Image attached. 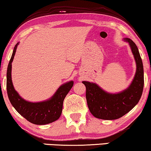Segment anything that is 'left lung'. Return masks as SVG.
Here are the masks:
<instances>
[{
    "label": "left lung",
    "mask_w": 151,
    "mask_h": 151,
    "mask_svg": "<svg viewBox=\"0 0 151 151\" xmlns=\"http://www.w3.org/2000/svg\"><path fill=\"white\" fill-rule=\"evenodd\" d=\"M134 55L137 70L133 81L127 89L112 94L104 91L96 83L82 81L86 86V98L91 113L95 118L103 120H115L132 109L139 102L144 89V68L138 48L132 40L125 38Z\"/></svg>",
    "instance_id": "obj_1"
}]
</instances>
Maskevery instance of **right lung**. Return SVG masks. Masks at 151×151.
<instances>
[{"label": "right lung", "instance_id": "right-lung-1", "mask_svg": "<svg viewBox=\"0 0 151 151\" xmlns=\"http://www.w3.org/2000/svg\"><path fill=\"white\" fill-rule=\"evenodd\" d=\"M19 42L15 45L7 70V93L12 105L19 114L27 121L35 125H46L56 121L60 118L65 98L73 86V81L64 83L58 88L49 100L40 102H30L25 100L13 86L11 72L12 63Z\"/></svg>", "mask_w": 151, "mask_h": 151}]
</instances>
